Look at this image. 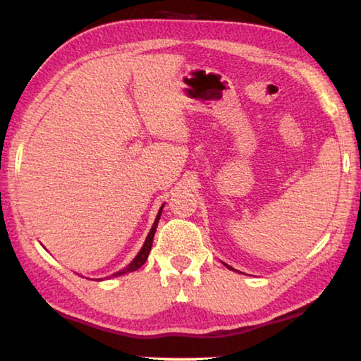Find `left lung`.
Listing matches in <instances>:
<instances>
[{
	"label": "left lung",
	"instance_id": "8db88e82",
	"mask_svg": "<svg viewBox=\"0 0 361 361\" xmlns=\"http://www.w3.org/2000/svg\"><path fill=\"white\" fill-rule=\"evenodd\" d=\"M228 267H229V269H232V267H231V266H228Z\"/></svg>",
	"mask_w": 361,
	"mask_h": 361
}]
</instances>
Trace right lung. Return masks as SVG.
<instances>
[{"instance_id":"add662e5","label":"right lung","mask_w":361,"mask_h":361,"mask_svg":"<svg viewBox=\"0 0 361 361\" xmlns=\"http://www.w3.org/2000/svg\"><path fill=\"white\" fill-rule=\"evenodd\" d=\"M161 213H162V207H161V210H159V213H157V216H156V221H154V224H152V228H151V231H149L148 237H146V240H145V245L142 247V250H140V253L135 256V259H133V261L130 262V264L127 266L126 269H122V271L116 272V274H114V277L122 276V274H127V272H133V271H137V269H140V267H142V266L145 264L146 259H148V255H149V252H151V247H152V239H154V232H156V228H157L159 218H161Z\"/></svg>"}]
</instances>
